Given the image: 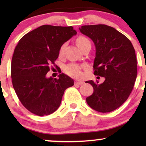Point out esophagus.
Wrapping results in <instances>:
<instances>
[{
	"mask_svg": "<svg viewBox=\"0 0 146 146\" xmlns=\"http://www.w3.org/2000/svg\"><path fill=\"white\" fill-rule=\"evenodd\" d=\"M84 84V82L82 81H76L75 85H82Z\"/></svg>",
	"mask_w": 146,
	"mask_h": 146,
	"instance_id": "34e87169",
	"label": "esophagus"
}]
</instances>
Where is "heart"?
I'll use <instances>...</instances> for the list:
<instances>
[{
  "mask_svg": "<svg viewBox=\"0 0 146 146\" xmlns=\"http://www.w3.org/2000/svg\"><path fill=\"white\" fill-rule=\"evenodd\" d=\"M76 44L80 49H82V48L88 44H90V42L86 37L84 36H79L76 40ZM65 47V44H64L61 46L59 50V54L62 55L63 54L64 49ZM64 72L67 75L73 78H80L82 75V72L81 71V67L76 64H69L66 66L64 67Z\"/></svg>",
  "mask_w": 146,
  "mask_h": 146,
  "instance_id": "obj_1",
  "label": "heart"
}]
</instances>
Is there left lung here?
I'll return each mask as SVG.
<instances>
[{
  "mask_svg": "<svg viewBox=\"0 0 146 146\" xmlns=\"http://www.w3.org/2000/svg\"><path fill=\"white\" fill-rule=\"evenodd\" d=\"M80 31L96 46L94 75L104 77L103 83L86 81L94 92L86 98L89 106L99 112L115 110L126 101L137 77V60L132 44L114 28L105 25H85Z\"/></svg>",
  "mask_w": 146,
  "mask_h": 146,
  "instance_id": "obj_1",
  "label": "left lung"
}]
</instances>
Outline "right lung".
<instances>
[{"label": "right lung", "mask_w": 146, "mask_h": 146, "mask_svg": "<svg viewBox=\"0 0 146 146\" xmlns=\"http://www.w3.org/2000/svg\"><path fill=\"white\" fill-rule=\"evenodd\" d=\"M72 27L42 25L23 36L11 62L12 82L19 100L34 114L44 116L54 112L64 92L74 80L62 73L58 78L46 77L50 65L64 43L76 35Z\"/></svg>", "instance_id": "right-lung-1"}]
</instances>
